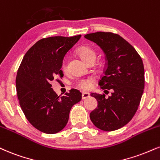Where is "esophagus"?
<instances>
[{"instance_id": "esophagus-1", "label": "esophagus", "mask_w": 160, "mask_h": 160, "mask_svg": "<svg viewBox=\"0 0 160 160\" xmlns=\"http://www.w3.org/2000/svg\"><path fill=\"white\" fill-rule=\"evenodd\" d=\"M89 94L88 93H86V92H84V93H82V99H86V98H88V97H89Z\"/></svg>"}]
</instances>
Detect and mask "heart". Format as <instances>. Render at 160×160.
<instances>
[{
    "label": "heart",
    "mask_w": 160,
    "mask_h": 160,
    "mask_svg": "<svg viewBox=\"0 0 160 160\" xmlns=\"http://www.w3.org/2000/svg\"><path fill=\"white\" fill-rule=\"evenodd\" d=\"M78 53L80 55V57H81L82 60L86 63L89 62L91 61L94 62L96 58L95 51L90 47H86V46L81 47L80 48L78 49ZM61 68L62 70H66V63H65V62H63ZM93 82L94 79L92 78L80 79V80H79L77 82V86L79 88H80V89L84 90V91H87V90H89L92 88Z\"/></svg>",
    "instance_id": "obj_1"
}]
</instances>
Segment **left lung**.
<instances>
[{
    "mask_svg": "<svg viewBox=\"0 0 160 160\" xmlns=\"http://www.w3.org/2000/svg\"><path fill=\"white\" fill-rule=\"evenodd\" d=\"M84 37L104 52V74L98 84L102 89L112 91L108 98L103 93L91 94L98 106L90 113V119L102 130H118L131 120L139 106L145 87L143 62L136 49L118 34L97 32Z\"/></svg>",
    "mask_w": 160,
    "mask_h": 160,
    "instance_id": "8db88e82",
    "label": "left lung"
}]
</instances>
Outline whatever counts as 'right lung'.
Here are the masks:
<instances>
[{
	"instance_id": "add662e5",
	"label": "right lung",
	"mask_w": 160,
	"mask_h": 160,
	"mask_svg": "<svg viewBox=\"0 0 160 160\" xmlns=\"http://www.w3.org/2000/svg\"><path fill=\"white\" fill-rule=\"evenodd\" d=\"M81 37L52 36L38 41L24 55L16 75V92L21 108L28 122L39 131L54 134L66 126L69 112L82 99L72 89L57 95L51 82L63 77L61 70L67 52ZM57 80V79H56Z\"/></svg>"
}]
</instances>
